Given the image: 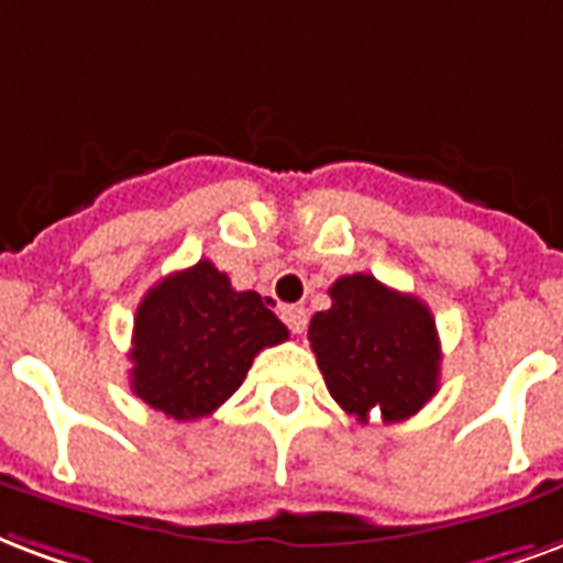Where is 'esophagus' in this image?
Segmentation results:
<instances>
[{
    "instance_id": "34e87169",
    "label": "esophagus",
    "mask_w": 563,
    "mask_h": 563,
    "mask_svg": "<svg viewBox=\"0 0 563 563\" xmlns=\"http://www.w3.org/2000/svg\"><path fill=\"white\" fill-rule=\"evenodd\" d=\"M283 321H286V328L291 333H303V328H307V310L303 307H286L283 310Z\"/></svg>"
}]
</instances>
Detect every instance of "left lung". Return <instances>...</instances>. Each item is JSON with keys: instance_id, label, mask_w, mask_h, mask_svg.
Returning a JSON list of instances; mask_svg holds the SVG:
<instances>
[{"instance_id": "obj_1", "label": "left lung", "mask_w": 563, "mask_h": 563, "mask_svg": "<svg viewBox=\"0 0 563 563\" xmlns=\"http://www.w3.org/2000/svg\"><path fill=\"white\" fill-rule=\"evenodd\" d=\"M333 307L310 321L330 396L345 413L384 422L419 413L440 386V339L422 300L396 291L372 274H349L330 286Z\"/></svg>"}]
</instances>
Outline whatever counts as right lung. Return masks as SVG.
Here are the masks:
<instances>
[{
	"instance_id": "right-lung-1",
	"label": "right lung",
	"mask_w": 563,
	"mask_h": 563,
	"mask_svg": "<svg viewBox=\"0 0 563 563\" xmlns=\"http://www.w3.org/2000/svg\"><path fill=\"white\" fill-rule=\"evenodd\" d=\"M289 330L256 291H235L209 260L144 295L132 330V393L179 422L200 419L242 386L253 357Z\"/></svg>"
}]
</instances>
